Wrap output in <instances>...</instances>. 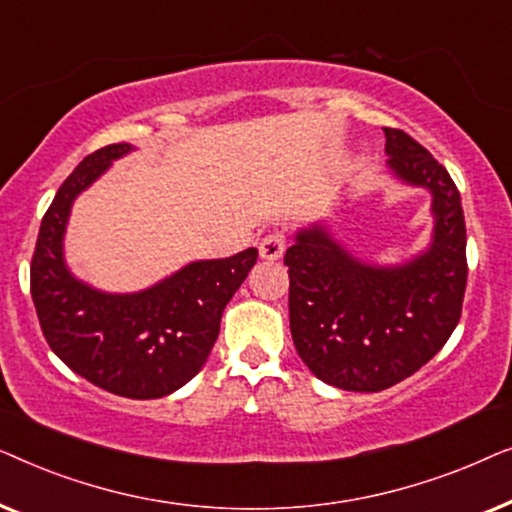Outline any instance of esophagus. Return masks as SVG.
<instances>
[{"mask_svg":"<svg viewBox=\"0 0 512 512\" xmlns=\"http://www.w3.org/2000/svg\"><path fill=\"white\" fill-rule=\"evenodd\" d=\"M284 249H286V235L282 228L270 230V233L263 235L261 242H258V251H261V258H265V261H277V258H282Z\"/></svg>","mask_w":512,"mask_h":512,"instance_id":"esophagus-1","label":"esophagus"}]
</instances>
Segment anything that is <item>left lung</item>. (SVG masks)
<instances>
[{"instance_id":"left-lung-1","label":"left lung","mask_w":512,"mask_h":512,"mask_svg":"<svg viewBox=\"0 0 512 512\" xmlns=\"http://www.w3.org/2000/svg\"><path fill=\"white\" fill-rule=\"evenodd\" d=\"M387 165L433 195L431 249L398 268L356 261L324 226L286 249L293 345L321 382L382 391L417 373L459 324L468 263L466 223L450 172L403 130L384 128Z\"/></svg>"}]
</instances>
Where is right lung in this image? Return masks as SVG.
Here are the masks:
<instances>
[{
	"instance_id": "right-lung-1",
	"label": "right lung",
	"mask_w": 512,
	"mask_h": 512,
	"mask_svg": "<svg viewBox=\"0 0 512 512\" xmlns=\"http://www.w3.org/2000/svg\"><path fill=\"white\" fill-rule=\"evenodd\" d=\"M132 149L90 153L58 188L41 219L30 291L48 347L95 387L125 398H160L193 380L219 338L221 314L254 268L258 251L186 265L151 289L111 296L76 282L62 261L72 202Z\"/></svg>"
}]
</instances>
